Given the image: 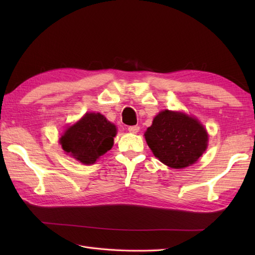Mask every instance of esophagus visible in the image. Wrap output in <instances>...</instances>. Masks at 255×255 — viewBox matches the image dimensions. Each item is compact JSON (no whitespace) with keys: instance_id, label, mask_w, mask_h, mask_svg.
I'll return each mask as SVG.
<instances>
[{"instance_id":"1","label":"esophagus","mask_w":255,"mask_h":255,"mask_svg":"<svg viewBox=\"0 0 255 255\" xmlns=\"http://www.w3.org/2000/svg\"><path fill=\"white\" fill-rule=\"evenodd\" d=\"M139 126H129L128 127V131L132 132V133H137L139 131Z\"/></svg>"}]
</instances>
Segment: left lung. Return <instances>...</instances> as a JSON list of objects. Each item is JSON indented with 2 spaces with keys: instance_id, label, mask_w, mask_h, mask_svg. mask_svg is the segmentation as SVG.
Listing matches in <instances>:
<instances>
[{
  "instance_id": "8db88e82",
  "label": "left lung",
  "mask_w": 255,
  "mask_h": 255,
  "mask_svg": "<svg viewBox=\"0 0 255 255\" xmlns=\"http://www.w3.org/2000/svg\"><path fill=\"white\" fill-rule=\"evenodd\" d=\"M145 141L162 163L183 169L195 163L207 148L208 134L197 119L163 111L144 133Z\"/></svg>"
}]
</instances>
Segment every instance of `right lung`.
<instances>
[{"label":"right lung","mask_w":255,"mask_h":255,"mask_svg":"<svg viewBox=\"0 0 255 255\" xmlns=\"http://www.w3.org/2000/svg\"><path fill=\"white\" fill-rule=\"evenodd\" d=\"M115 125L100 113H88L69 127L60 138L62 149L83 164H93L111 150L116 136Z\"/></svg>","instance_id":"obj_1"}]
</instances>
